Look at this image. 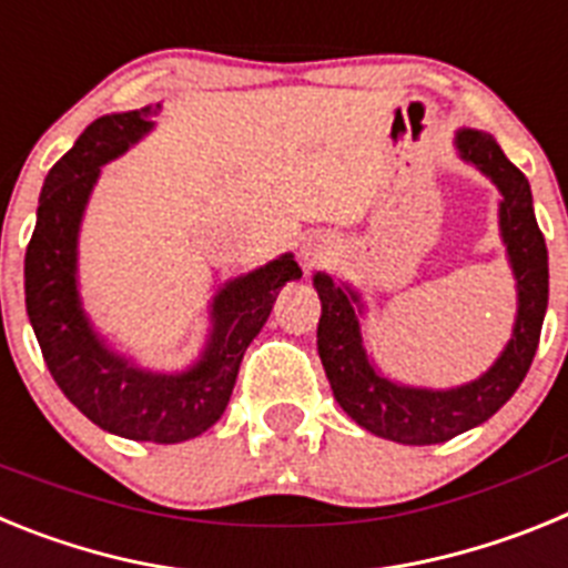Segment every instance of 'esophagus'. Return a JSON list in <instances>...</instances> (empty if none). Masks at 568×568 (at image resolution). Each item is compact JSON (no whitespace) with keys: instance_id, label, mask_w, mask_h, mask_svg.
Instances as JSON below:
<instances>
[{"instance_id":"esophagus-1","label":"esophagus","mask_w":568,"mask_h":568,"mask_svg":"<svg viewBox=\"0 0 568 568\" xmlns=\"http://www.w3.org/2000/svg\"><path fill=\"white\" fill-rule=\"evenodd\" d=\"M324 253H327V250L321 247V244H304V250H301V258L307 261V264H318V261L324 258Z\"/></svg>"}]
</instances>
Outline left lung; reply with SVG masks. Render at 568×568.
<instances>
[{"label":"left lung","instance_id":"obj_1","mask_svg":"<svg viewBox=\"0 0 568 568\" xmlns=\"http://www.w3.org/2000/svg\"><path fill=\"white\" fill-rule=\"evenodd\" d=\"M455 150L498 187V227L518 290L511 338L484 375L449 389L386 378L364 346V301L358 290L346 281H333L327 273L313 275V287L321 298L318 355L335 400L366 433L395 444H444L498 413L529 373L549 304V253L535 219L526 175L484 130L460 128L455 133Z\"/></svg>","mask_w":568,"mask_h":568}]
</instances>
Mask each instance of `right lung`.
Returning <instances> with one entry per match:
<instances>
[{
	"mask_svg": "<svg viewBox=\"0 0 568 568\" xmlns=\"http://www.w3.org/2000/svg\"><path fill=\"white\" fill-rule=\"evenodd\" d=\"M159 110L162 104H148L102 115L44 175L24 253V307L50 375L79 413L119 438L182 444L222 418L250 341L267 324L278 290L301 278V270L293 253H284L224 281L210 301L202 355L187 369L155 373L110 346L79 293V230L102 168L142 142Z\"/></svg>",
	"mask_w": 568,
	"mask_h": 568,
	"instance_id": "1",
	"label": "right lung"
}]
</instances>
